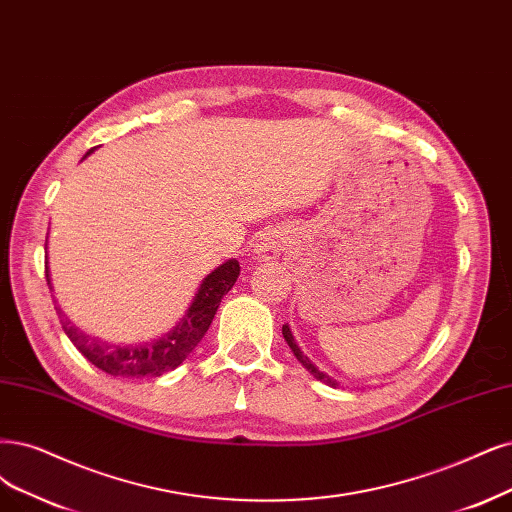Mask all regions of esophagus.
Instances as JSON below:
<instances>
[{
    "label": "esophagus",
    "instance_id": "obj_1",
    "mask_svg": "<svg viewBox=\"0 0 512 512\" xmlns=\"http://www.w3.org/2000/svg\"><path fill=\"white\" fill-rule=\"evenodd\" d=\"M285 249H287V240L282 238L278 232H270L261 238V242L257 246V257L268 261V259L278 257Z\"/></svg>",
    "mask_w": 512,
    "mask_h": 512
}]
</instances>
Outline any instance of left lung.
<instances>
[{
  "mask_svg": "<svg viewBox=\"0 0 512 512\" xmlns=\"http://www.w3.org/2000/svg\"><path fill=\"white\" fill-rule=\"evenodd\" d=\"M282 335H285V342L289 344V348H291V352L295 354L297 361H299L301 365H304V369H308V371L316 377V380H320V382L327 384V386H331V388H335V386L339 384L337 380H333L331 375H327L325 371H320V369L310 361V358H308L304 352H301V348L297 346V342H295V337H293V333H291L289 325H282Z\"/></svg>",
  "mask_w": 512,
  "mask_h": 512,
  "instance_id": "left-lung-1",
  "label": "left lung"
}]
</instances>
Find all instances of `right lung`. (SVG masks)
<instances>
[{"label": "right lung", "mask_w": 512, "mask_h": 512, "mask_svg": "<svg viewBox=\"0 0 512 512\" xmlns=\"http://www.w3.org/2000/svg\"><path fill=\"white\" fill-rule=\"evenodd\" d=\"M238 274L240 263L236 259H227L225 263H221L217 270H213L200 282V289L192 301V306L187 308L179 323L162 337L151 339V342L145 344H107L103 339L86 335L78 327H73L59 306H56V314L61 316L63 331L71 339V344L78 348L94 367H99L101 371L113 377H137V380L139 377H158L166 371L177 369L185 361L187 354L200 344V339L213 323L223 295L234 287ZM46 280L48 287L52 289L48 266Z\"/></svg>", "instance_id": "1"}]
</instances>
